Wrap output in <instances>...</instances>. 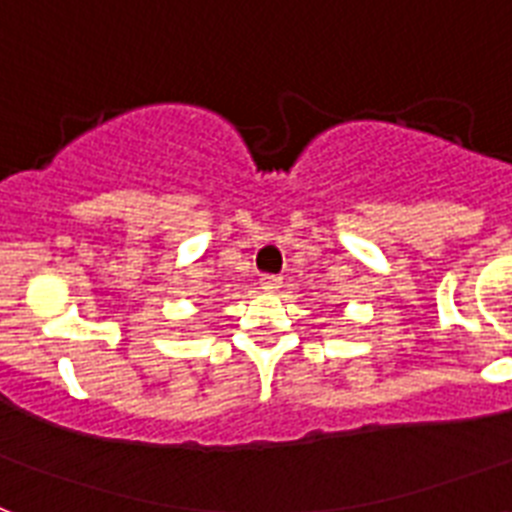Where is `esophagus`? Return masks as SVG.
Instances as JSON below:
<instances>
[{"instance_id": "1", "label": "esophagus", "mask_w": 512, "mask_h": 512, "mask_svg": "<svg viewBox=\"0 0 512 512\" xmlns=\"http://www.w3.org/2000/svg\"><path fill=\"white\" fill-rule=\"evenodd\" d=\"M260 289H265V292H279L281 276H260Z\"/></svg>"}]
</instances>
